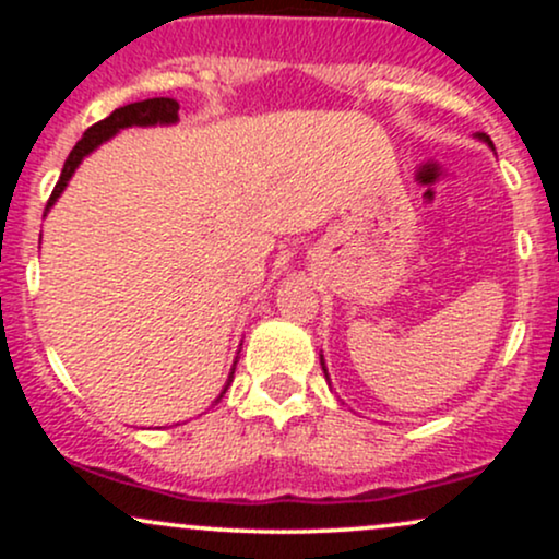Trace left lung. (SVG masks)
Instances as JSON below:
<instances>
[{"mask_svg": "<svg viewBox=\"0 0 559 559\" xmlns=\"http://www.w3.org/2000/svg\"><path fill=\"white\" fill-rule=\"evenodd\" d=\"M478 139H480V141H484V144H489V146H491V150H493L491 139H489V136H486V133H478ZM320 365H323V373H325V378H329V368H325V360H323V355H320Z\"/></svg>", "mask_w": 559, "mask_h": 559, "instance_id": "8db88e82", "label": "left lung"}]
</instances>
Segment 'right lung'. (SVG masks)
<instances>
[{
    "instance_id": "1",
    "label": "right lung",
    "mask_w": 559,
    "mask_h": 559,
    "mask_svg": "<svg viewBox=\"0 0 559 559\" xmlns=\"http://www.w3.org/2000/svg\"><path fill=\"white\" fill-rule=\"evenodd\" d=\"M176 123H178V102L168 99V96H157V99H144V102H133V105L118 107V110H115L112 115H107L105 120L94 123L86 133H83V139L73 146V152L68 155L66 168H62V173H60V181H57L52 197H49V202H47V213L55 207V202L62 197V191L68 189V181L73 178V173L79 170L83 157H88L94 150H99V146L105 144V141H110L115 133H120L123 128H133V126L152 128V126H176ZM236 362H239V352H236V360H234V365H230L228 381H226V386H223L221 394H217L215 404L223 400V394L228 391L230 381H234Z\"/></svg>"
}]
</instances>
